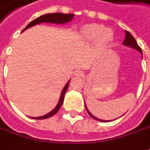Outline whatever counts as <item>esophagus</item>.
<instances>
[{
    "label": "esophagus",
    "mask_w": 150,
    "mask_h": 150,
    "mask_svg": "<svg viewBox=\"0 0 150 150\" xmlns=\"http://www.w3.org/2000/svg\"><path fill=\"white\" fill-rule=\"evenodd\" d=\"M75 75H76V77H78V78H83V76H84V72L82 71H78L75 73Z\"/></svg>",
    "instance_id": "esophagus-1"
}]
</instances>
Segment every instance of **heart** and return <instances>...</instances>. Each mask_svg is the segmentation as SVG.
<instances>
[{
  "label": "heart",
  "mask_w": 150,
  "mask_h": 150,
  "mask_svg": "<svg viewBox=\"0 0 150 150\" xmlns=\"http://www.w3.org/2000/svg\"><path fill=\"white\" fill-rule=\"evenodd\" d=\"M83 33L88 40L98 41L101 46L108 44L113 38L112 30L106 28L101 24H87L83 27Z\"/></svg>",
  "instance_id": "b5f03b06"
}]
</instances>
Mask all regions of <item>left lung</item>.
Masks as SVG:
<instances>
[{
    "instance_id": "obj_1",
    "label": "left lung",
    "mask_w": 150,
    "mask_h": 150,
    "mask_svg": "<svg viewBox=\"0 0 150 150\" xmlns=\"http://www.w3.org/2000/svg\"><path fill=\"white\" fill-rule=\"evenodd\" d=\"M124 46H126V47H131V48H134L136 51H138L139 53L142 54V50L141 48L139 47V45H138V43H137V42L135 41V39L134 38V37L132 36L131 34V33H129L128 31H126V38H125V40L123 42V43H122ZM85 108H86V111H87V112L88 113V115L91 117L93 119H95L97 121H98V122H109V121H107V120H102V119H99V118L96 117H94L93 115L88 109L87 108V106L85 104Z\"/></svg>"
}]
</instances>
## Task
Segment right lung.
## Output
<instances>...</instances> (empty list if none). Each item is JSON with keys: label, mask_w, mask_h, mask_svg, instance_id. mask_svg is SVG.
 <instances>
[{"label": "right lung", "mask_w": 150, "mask_h": 150, "mask_svg": "<svg viewBox=\"0 0 150 150\" xmlns=\"http://www.w3.org/2000/svg\"><path fill=\"white\" fill-rule=\"evenodd\" d=\"M74 18V15L73 14H62V13H53V14H46V15H41L38 18L33 19L32 22H30L29 24L23 29L22 32H24V30L28 29V28H31L33 26L36 25V24H42V23H51V24H67L71 22V20ZM71 79L67 83V84L65 85V87L62 89V93H61V96L59 98V102L57 104V106L55 107V108L53 110H52L50 112L47 114H46L44 116H42V117H31L33 119H38V120H42V119H46V118L51 117L54 116L55 114L57 112L59 109L61 108L62 103H63V101H64V97L66 94L68 86H69V83H70Z\"/></svg>", "instance_id": "add662e5"}]
</instances>
